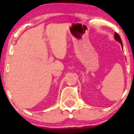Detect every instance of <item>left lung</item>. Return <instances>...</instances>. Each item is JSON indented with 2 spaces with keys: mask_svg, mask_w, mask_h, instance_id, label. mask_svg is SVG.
<instances>
[{
  "mask_svg": "<svg viewBox=\"0 0 134 134\" xmlns=\"http://www.w3.org/2000/svg\"><path fill=\"white\" fill-rule=\"evenodd\" d=\"M115 39L116 40V41H118V42L120 43L121 44V47L123 48V45H122V41H121V40L120 37V36L118 35V34L117 33H115Z\"/></svg>",
  "mask_w": 134,
  "mask_h": 134,
  "instance_id": "obj_1",
  "label": "left lung"
}]
</instances>
